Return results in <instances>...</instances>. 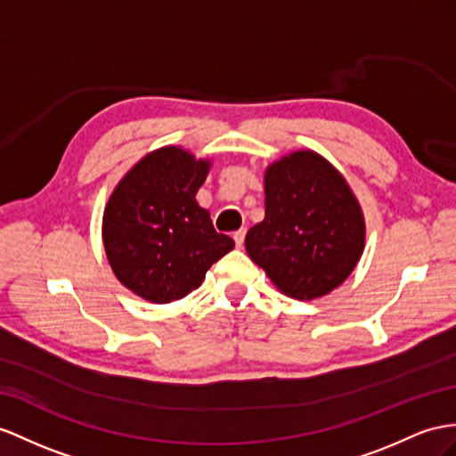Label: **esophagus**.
I'll return each mask as SVG.
<instances>
[{"mask_svg": "<svg viewBox=\"0 0 456 456\" xmlns=\"http://www.w3.org/2000/svg\"><path fill=\"white\" fill-rule=\"evenodd\" d=\"M244 235H247V229H240V231H237V232H235V235H232V239H235L237 248H242V244H244Z\"/></svg>", "mask_w": 456, "mask_h": 456, "instance_id": "obj_1", "label": "esophagus"}]
</instances>
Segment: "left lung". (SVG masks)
<instances>
[{
  "mask_svg": "<svg viewBox=\"0 0 456 456\" xmlns=\"http://www.w3.org/2000/svg\"><path fill=\"white\" fill-rule=\"evenodd\" d=\"M364 219L346 181L314 151L265 171V217L244 244L279 290L312 300L339 287L364 250Z\"/></svg>",
  "mask_w": 456,
  "mask_h": 456,
  "instance_id": "8db88e82",
  "label": "left lung"
}]
</instances>
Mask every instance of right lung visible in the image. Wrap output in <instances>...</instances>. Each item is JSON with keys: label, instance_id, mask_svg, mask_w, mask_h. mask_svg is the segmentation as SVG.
I'll return each mask as SVG.
<instances>
[{"label": "right lung", "instance_id": "add662e5", "mask_svg": "<svg viewBox=\"0 0 456 456\" xmlns=\"http://www.w3.org/2000/svg\"><path fill=\"white\" fill-rule=\"evenodd\" d=\"M208 167L167 146L140 159L111 194L103 247L117 279L138 297L156 305L186 297L235 247L196 202Z\"/></svg>", "mask_w": 456, "mask_h": 456}]
</instances>
